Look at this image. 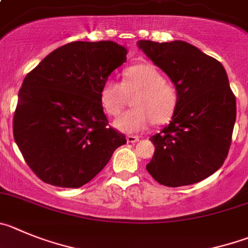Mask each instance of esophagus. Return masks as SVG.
<instances>
[{"mask_svg": "<svg viewBox=\"0 0 248 248\" xmlns=\"http://www.w3.org/2000/svg\"><path fill=\"white\" fill-rule=\"evenodd\" d=\"M126 141H128L129 144H135V142L139 141V136L128 135V136H126Z\"/></svg>", "mask_w": 248, "mask_h": 248, "instance_id": "34e87169", "label": "esophagus"}]
</instances>
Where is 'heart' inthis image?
I'll return each mask as SVG.
<instances>
[{"instance_id":"b5f03b06","label":"heart","mask_w":248,"mask_h":248,"mask_svg":"<svg viewBox=\"0 0 248 248\" xmlns=\"http://www.w3.org/2000/svg\"><path fill=\"white\" fill-rule=\"evenodd\" d=\"M138 92L133 109L120 114L113 126L123 133H139L154 122L165 124L173 117L178 104L176 88L166 82L165 75L152 63H141L124 71L122 83L114 78L104 81L99 101L104 112L118 115L124 108L126 94Z\"/></svg>"}]
</instances>
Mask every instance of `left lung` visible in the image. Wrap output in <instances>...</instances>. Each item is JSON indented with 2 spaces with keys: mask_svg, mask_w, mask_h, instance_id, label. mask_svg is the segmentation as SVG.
Masks as SVG:
<instances>
[{
  "mask_svg": "<svg viewBox=\"0 0 248 248\" xmlns=\"http://www.w3.org/2000/svg\"><path fill=\"white\" fill-rule=\"evenodd\" d=\"M138 46L174 85L178 104L171 122L150 140L146 170L167 187L189 186L217 172L228 156L236 98L224 66L182 40H139Z\"/></svg>",
  "mask_w": 248,
  "mask_h": 248,
  "instance_id": "left-lung-1",
  "label": "left lung"
}]
</instances>
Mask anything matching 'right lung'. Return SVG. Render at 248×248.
<instances>
[{
    "mask_svg": "<svg viewBox=\"0 0 248 248\" xmlns=\"http://www.w3.org/2000/svg\"><path fill=\"white\" fill-rule=\"evenodd\" d=\"M110 40L72 42L45 56L24 78L13 136L31 171L45 183L78 188L108 163L125 136L109 128L99 92L126 61Z\"/></svg>",
    "mask_w": 248,
    "mask_h": 248,
    "instance_id": "obj_1",
    "label": "right lung"
}]
</instances>
